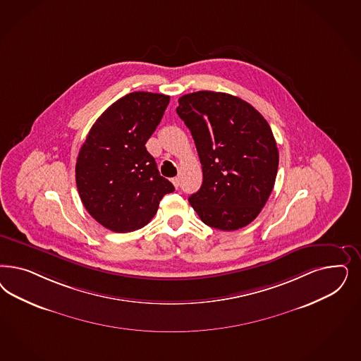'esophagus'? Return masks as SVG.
<instances>
[{
    "mask_svg": "<svg viewBox=\"0 0 361 361\" xmlns=\"http://www.w3.org/2000/svg\"><path fill=\"white\" fill-rule=\"evenodd\" d=\"M171 182H173V185H174V186L176 187V188H178V187H179V185H180V179H179L178 176H175V178H173V179H171Z\"/></svg>",
    "mask_w": 361,
    "mask_h": 361,
    "instance_id": "esophagus-1",
    "label": "esophagus"
}]
</instances>
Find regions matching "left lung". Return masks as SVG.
Returning a JSON list of instances; mask_svg holds the SVG:
<instances>
[{
	"label": "left lung",
	"instance_id": "left-lung-1",
	"mask_svg": "<svg viewBox=\"0 0 361 361\" xmlns=\"http://www.w3.org/2000/svg\"><path fill=\"white\" fill-rule=\"evenodd\" d=\"M190 128L203 183L188 202L209 227H245L264 207L275 185L279 152L263 116L231 94L197 92L178 99Z\"/></svg>",
	"mask_w": 361,
	"mask_h": 361
}]
</instances>
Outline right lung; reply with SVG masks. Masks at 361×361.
<instances>
[{
    "mask_svg": "<svg viewBox=\"0 0 361 361\" xmlns=\"http://www.w3.org/2000/svg\"><path fill=\"white\" fill-rule=\"evenodd\" d=\"M170 102L164 94L134 92L107 107L77 158L75 182L95 221L114 233L140 230L175 188L146 150Z\"/></svg>",
    "mask_w": 361,
    "mask_h": 361,
    "instance_id": "1",
    "label": "right lung"
}]
</instances>
